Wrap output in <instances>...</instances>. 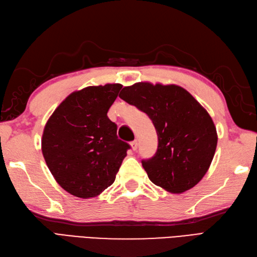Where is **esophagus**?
<instances>
[{
	"label": "esophagus",
	"mask_w": 257,
	"mask_h": 257,
	"mask_svg": "<svg viewBox=\"0 0 257 257\" xmlns=\"http://www.w3.org/2000/svg\"><path fill=\"white\" fill-rule=\"evenodd\" d=\"M137 146H139V144H137V141L131 142V147H132L133 152H135V150H137Z\"/></svg>",
	"instance_id": "obj_1"
}]
</instances>
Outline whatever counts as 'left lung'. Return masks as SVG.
<instances>
[{"label": "left lung", "mask_w": 257, "mask_h": 257, "mask_svg": "<svg viewBox=\"0 0 257 257\" xmlns=\"http://www.w3.org/2000/svg\"><path fill=\"white\" fill-rule=\"evenodd\" d=\"M118 97L145 112L157 132V152L142 160L149 180L170 193L195 186L209 169L217 147V131L208 112L177 85L142 81L124 87Z\"/></svg>", "instance_id": "obj_1"}]
</instances>
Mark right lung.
Listing matches in <instances>:
<instances>
[{"label": "right lung", "mask_w": 257, "mask_h": 257, "mask_svg": "<svg viewBox=\"0 0 257 257\" xmlns=\"http://www.w3.org/2000/svg\"><path fill=\"white\" fill-rule=\"evenodd\" d=\"M121 84L89 86L61 102L43 130L41 149L55 181L72 195L98 196L114 182L131 148L116 136L108 110Z\"/></svg>", "instance_id": "add662e5"}]
</instances>
